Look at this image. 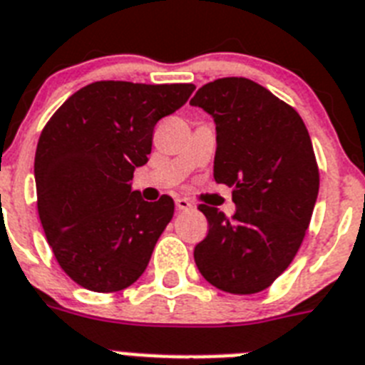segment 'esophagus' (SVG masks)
Wrapping results in <instances>:
<instances>
[{"mask_svg": "<svg viewBox=\"0 0 365 365\" xmlns=\"http://www.w3.org/2000/svg\"><path fill=\"white\" fill-rule=\"evenodd\" d=\"M176 207L182 211L192 210V204L187 200V198H176Z\"/></svg>", "mask_w": 365, "mask_h": 365, "instance_id": "1", "label": "esophagus"}]
</instances>
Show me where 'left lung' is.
Segmentation results:
<instances>
[{
    "instance_id": "left-lung-1",
    "label": "left lung",
    "mask_w": 365,
    "mask_h": 365,
    "mask_svg": "<svg viewBox=\"0 0 365 365\" xmlns=\"http://www.w3.org/2000/svg\"><path fill=\"white\" fill-rule=\"evenodd\" d=\"M191 106L213 116V178L232 187L235 213L200 204L210 232L195 262L211 286L234 295L263 292L289 267L319 192L314 146L299 113L247 78L197 91Z\"/></svg>"
}]
</instances>
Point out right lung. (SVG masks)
Returning a JSON list of instances; mask_svg holds the SVG:
<instances>
[{"label": "right lung", "instance_id": "right-lung-1", "mask_svg": "<svg viewBox=\"0 0 365 365\" xmlns=\"http://www.w3.org/2000/svg\"><path fill=\"white\" fill-rule=\"evenodd\" d=\"M195 85L96 81L55 111L35 154L36 206L55 258L76 284L113 293L145 272L174 215L167 195L131 189L148 161L152 133L187 102Z\"/></svg>", "mask_w": 365, "mask_h": 365}]
</instances>
